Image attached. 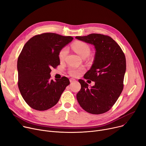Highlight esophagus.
<instances>
[{"label":"esophagus","instance_id":"1","mask_svg":"<svg viewBox=\"0 0 146 146\" xmlns=\"http://www.w3.org/2000/svg\"><path fill=\"white\" fill-rule=\"evenodd\" d=\"M76 81V80L74 79H73V78H70V82H71V83H72V82H75Z\"/></svg>","mask_w":146,"mask_h":146}]
</instances>
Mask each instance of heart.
<instances>
[{
  "mask_svg": "<svg viewBox=\"0 0 146 146\" xmlns=\"http://www.w3.org/2000/svg\"><path fill=\"white\" fill-rule=\"evenodd\" d=\"M73 49L80 55L82 58L87 57L89 56L90 53V46L86 43L83 42H76L72 44ZM67 48L63 47L60 50L59 53V58L62 61L63 60L67 54ZM83 70L82 68H76V67H70L69 69V73L73 76L77 77L80 74L81 72Z\"/></svg>",
  "mask_w": 146,
  "mask_h": 146,
  "instance_id": "heart-1",
  "label": "heart"
}]
</instances>
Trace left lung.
<instances>
[{"instance_id": "8db88e82", "label": "left lung", "mask_w": 146, "mask_h": 146, "mask_svg": "<svg viewBox=\"0 0 146 146\" xmlns=\"http://www.w3.org/2000/svg\"><path fill=\"white\" fill-rule=\"evenodd\" d=\"M76 38L93 44L96 48L93 64L84 76L95 84L89 88L85 81L79 80L81 89L77 94V100L86 111L103 114L111 109L123 89L126 69L124 53L109 36L92 33Z\"/></svg>"}]
</instances>
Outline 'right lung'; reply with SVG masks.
Masks as SVG:
<instances>
[{"mask_svg":"<svg viewBox=\"0 0 146 146\" xmlns=\"http://www.w3.org/2000/svg\"><path fill=\"white\" fill-rule=\"evenodd\" d=\"M71 36L54 33L37 35L25 44L17 60L18 87L26 103L31 108L44 111L59 100L69 79H50L51 68L60 64L59 53L73 40Z\"/></svg>","mask_w":146,"mask_h":146,"instance_id":"add662e5","label":"right lung"}]
</instances>
